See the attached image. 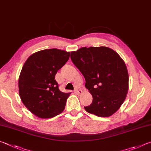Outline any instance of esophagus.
Returning a JSON list of instances; mask_svg holds the SVG:
<instances>
[{
  "label": "esophagus",
  "instance_id": "34e87169",
  "mask_svg": "<svg viewBox=\"0 0 151 151\" xmlns=\"http://www.w3.org/2000/svg\"><path fill=\"white\" fill-rule=\"evenodd\" d=\"M75 92L77 94H80V93H82V90H81V89H80V88H76V90H75Z\"/></svg>",
  "mask_w": 151,
  "mask_h": 151
}]
</instances>
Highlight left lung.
Segmentation results:
<instances>
[{
    "instance_id": "obj_1",
    "label": "left lung",
    "mask_w": 151,
    "mask_h": 151,
    "mask_svg": "<svg viewBox=\"0 0 151 151\" xmlns=\"http://www.w3.org/2000/svg\"><path fill=\"white\" fill-rule=\"evenodd\" d=\"M71 60L86 80V88L93 101L84 107L98 117H109L119 109L126 98L129 75L124 61L107 47H81L71 52Z\"/></svg>"
}]
</instances>
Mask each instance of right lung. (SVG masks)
Here are the masks:
<instances>
[{"label":"right lung","instance_id":"1","mask_svg":"<svg viewBox=\"0 0 151 151\" xmlns=\"http://www.w3.org/2000/svg\"><path fill=\"white\" fill-rule=\"evenodd\" d=\"M70 55L56 48L44 50L31 55L24 64L18 80L19 95L24 105L37 117H53L64 109L70 93L60 90L55 76Z\"/></svg>","mask_w":151,"mask_h":151}]
</instances>
